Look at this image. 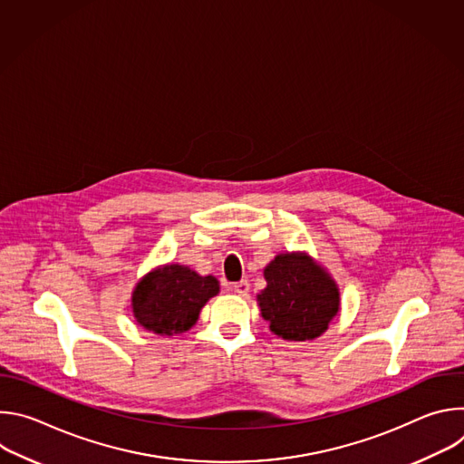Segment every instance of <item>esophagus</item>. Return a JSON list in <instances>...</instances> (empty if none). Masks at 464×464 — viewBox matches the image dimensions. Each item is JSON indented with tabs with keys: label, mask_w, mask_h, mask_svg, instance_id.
<instances>
[{
	"label": "esophagus",
	"mask_w": 464,
	"mask_h": 464,
	"mask_svg": "<svg viewBox=\"0 0 464 464\" xmlns=\"http://www.w3.org/2000/svg\"><path fill=\"white\" fill-rule=\"evenodd\" d=\"M231 290L237 292L238 295H247V292H249V283L242 279V281H238V283H233V285H231Z\"/></svg>",
	"instance_id": "1"
}]
</instances>
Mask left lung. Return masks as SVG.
<instances>
[{"label":"left lung","mask_w":464,"mask_h":464,"mask_svg":"<svg viewBox=\"0 0 464 464\" xmlns=\"http://www.w3.org/2000/svg\"><path fill=\"white\" fill-rule=\"evenodd\" d=\"M268 286L258 294L262 317L272 333L290 342L321 336L340 310L336 283L299 253L277 255L264 270Z\"/></svg>","instance_id":"obj_1"}]
</instances>
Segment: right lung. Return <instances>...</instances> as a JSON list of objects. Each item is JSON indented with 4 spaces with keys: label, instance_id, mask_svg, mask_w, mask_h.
I'll use <instances>...</instances> for the list:
<instances>
[{
    "label": "right lung",
    "instance_id": "add662e5",
    "mask_svg": "<svg viewBox=\"0 0 464 464\" xmlns=\"http://www.w3.org/2000/svg\"><path fill=\"white\" fill-rule=\"evenodd\" d=\"M218 281L202 277L179 264L149 274L131 294V308L141 326L160 336L188 330L202 306L218 294Z\"/></svg>",
    "mask_w": 464,
    "mask_h": 464
}]
</instances>
